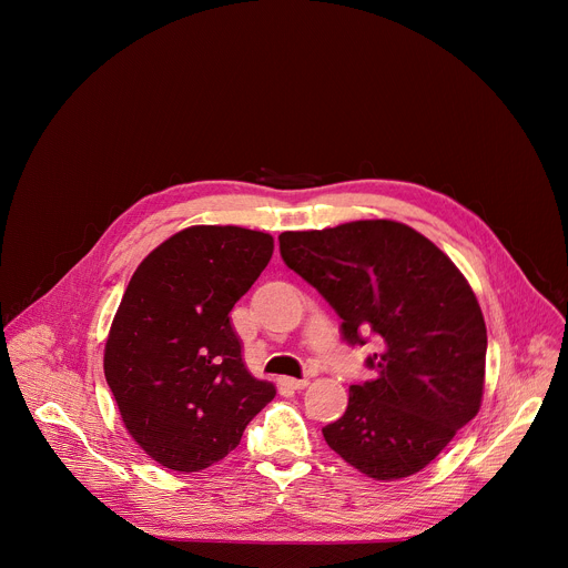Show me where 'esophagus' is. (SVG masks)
<instances>
[{
    "label": "esophagus",
    "instance_id": "1",
    "mask_svg": "<svg viewBox=\"0 0 568 568\" xmlns=\"http://www.w3.org/2000/svg\"><path fill=\"white\" fill-rule=\"evenodd\" d=\"M281 384L285 386V388H292V390H301V388H305L310 382L307 379H294V377H283L281 379Z\"/></svg>",
    "mask_w": 568,
    "mask_h": 568
}]
</instances>
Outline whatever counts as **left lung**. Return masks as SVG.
I'll return each instance as SVG.
<instances>
[{"label":"left lung","mask_w":568,"mask_h":568,"mask_svg":"<svg viewBox=\"0 0 568 568\" xmlns=\"http://www.w3.org/2000/svg\"><path fill=\"white\" fill-rule=\"evenodd\" d=\"M278 242L351 346L379 342L366 357L375 377L351 386L323 438L375 480L420 471L480 409L488 331L469 283L429 237L393 220L285 231Z\"/></svg>","instance_id":"obj_1"}]
</instances>
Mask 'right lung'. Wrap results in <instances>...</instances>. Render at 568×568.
<instances>
[{
	"instance_id": "add662e5",
	"label": "right lung",
	"mask_w": 568,
	"mask_h": 568,
	"mask_svg": "<svg viewBox=\"0 0 568 568\" xmlns=\"http://www.w3.org/2000/svg\"><path fill=\"white\" fill-rule=\"evenodd\" d=\"M274 254L242 226H189L132 274L105 344V379L136 445L175 471H197L237 447L274 399L242 362L229 312Z\"/></svg>"
}]
</instances>
